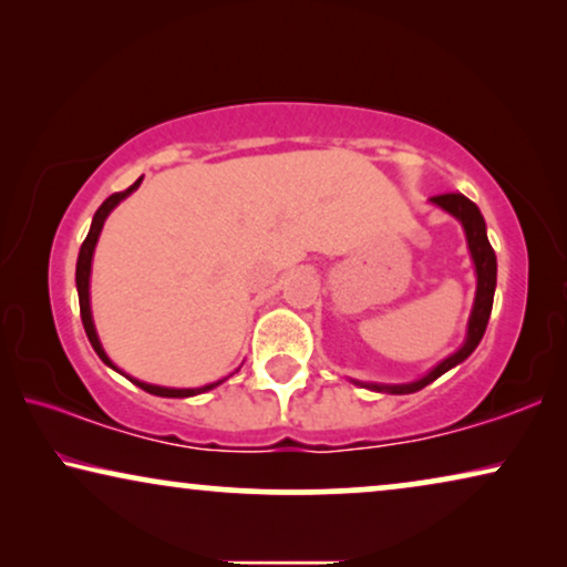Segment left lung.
<instances>
[{
    "label": "left lung",
    "mask_w": 567,
    "mask_h": 567,
    "mask_svg": "<svg viewBox=\"0 0 567 567\" xmlns=\"http://www.w3.org/2000/svg\"><path fill=\"white\" fill-rule=\"evenodd\" d=\"M431 204L444 208L446 214H452L454 219L462 224L464 237H467L472 266H475V276H477V291H475V305H472L470 322H467V338H464V343L456 348L452 355H446L444 361L436 363L429 374L415 379V382L379 384V382H359V379H351L353 384L363 386V390L384 392V394H410V392L423 390V386L436 382L441 374H446L449 369H454L456 363H462L464 359H467V355L475 351V348L480 346V340H483V336H485L487 320H491V309H493L495 281H498V260H495L491 239H487V227H485L483 214H480V208L472 204L467 196H462V193H444V196H433Z\"/></svg>",
    "instance_id": "8db88e82"
}]
</instances>
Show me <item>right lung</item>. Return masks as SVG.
<instances>
[{"label":"right lung","mask_w":567,"mask_h":567,"mask_svg":"<svg viewBox=\"0 0 567 567\" xmlns=\"http://www.w3.org/2000/svg\"><path fill=\"white\" fill-rule=\"evenodd\" d=\"M138 185H142V177L131 185V188L121 190V193H113V196H107L103 200V206L97 208L95 216H92V224H90V231L87 237H84V243L80 247V258H76V293H80V312H82V324H84V332H87L90 343L92 348H95V353L100 355V361L105 363V367H111L118 371V374H123V371L115 367V363L107 359L105 348L103 343H100L97 338V330H95V322H92V309H90V274H92V255H95V245L100 239V231H103V224L107 216H111V212L115 206L121 204L123 198H128L131 193H134ZM131 379V377H128ZM227 379V377H224ZM224 379H219V382H212V384H204V386H183V390H177V386H159V384H146V382H138V379H131L136 386H142L144 392L150 394H157V398H193V394H204L208 390H214V386H219Z\"/></svg>","instance_id":"obj_1"}]
</instances>
